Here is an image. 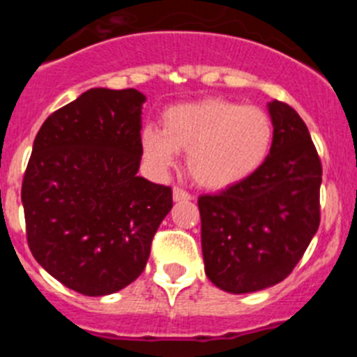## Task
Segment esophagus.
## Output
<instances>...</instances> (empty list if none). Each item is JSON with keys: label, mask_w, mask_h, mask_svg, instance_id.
I'll use <instances>...</instances> for the list:
<instances>
[{"label": "esophagus", "mask_w": 357, "mask_h": 357, "mask_svg": "<svg viewBox=\"0 0 357 357\" xmlns=\"http://www.w3.org/2000/svg\"><path fill=\"white\" fill-rule=\"evenodd\" d=\"M191 193H188V191H185V189H182V188H178V185H175V188H173V200L175 202H182V200H191Z\"/></svg>", "instance_id": "esophagus-1"}]
</instances>
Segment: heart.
Returning <instances> with one entry per match:
<instances>
[{
    "mask_svg": "<svg viewBox=\"0 0 357 357\" xmlns=\"http://www.w3.org/2000/svg\"><path fill=\"white\" fill-rule=\"evenodd\" d=\"M273 144V121L261 107L209 98L169 107L162 130L144 128L143 155L157 172H168L176 151L188 153L197 184L225 189L247 181L264 164Z\"/></svg>",
    "mask_w": 357,
    "mask_h": 357,
    "instance_id": "b5f03b06",
    "label": "heart"
}]
</instances>
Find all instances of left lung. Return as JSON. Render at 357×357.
Segmentation results:
<instances>
[{"label":"left lung","instance_id":"8db88e82","mask_svg":"<svg viewBox=\"0 0 357 357\" xmlns=\"http://www.w3.org/2000/svg\"><path fill=\"white\" fill-rule=\"evenodd\" d=\"M270 155L247 181L202 195L206 275L229 293H252L284 280L320 225L321 162L305 123L288 103H268Z\"/></svg>","mask_w":357,"mask_h":357}]
</instances>
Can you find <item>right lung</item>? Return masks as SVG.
Segmentation results:
<instances>
[{
	"mask_svg": "<svg viewBox=\"0 0 357 357\" xmlns=\"http://www.w3.org/2000/svg\"><path fill=\"white\" fill-rule=\"evenodd\" d=\"M144 100L135 89L85 91L48 116L33 141L21 188L28 247L82 295L134 282L173 207L169 185L137 176Z\"/></svg>",
	"mask_w": 357,
	"mask_h": 357,
	"instance_id": "add662e5",
	"label": "right lung"
}]
</instances>
